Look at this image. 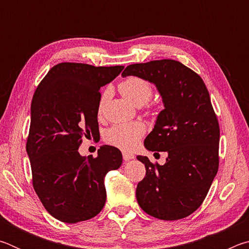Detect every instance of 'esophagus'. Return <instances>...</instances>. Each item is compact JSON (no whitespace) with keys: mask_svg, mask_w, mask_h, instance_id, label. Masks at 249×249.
Here are the masks:
<instances>
[{"mask_svg":"<svg viewBox=\"0 0 249 249\" xmlns=\"http://www.w3.org/2000/svg\"><path fill=\"white\" fill-rule=\"evenodd\" d=\"M134 158H135V156L133 154L126 153V151H124V153H123V159L125 160V161H128V160L134 159Z\"/></svg>","mask_w":249,"mask_h":249,"instance_id":"obj_1","label":"esophagus"}]
</instances>
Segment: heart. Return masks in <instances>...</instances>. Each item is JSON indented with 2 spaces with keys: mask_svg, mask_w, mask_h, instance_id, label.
Returning a JSON list of instances; mask_svg holds the SVG:
<instances>
[{
  "mask_svg": "<svg viewBox=\"0 0 249 249\" xmlns=\"http://www.w3.org/2000/svg\"><path fill=\"white\" fill-rule=\"evenodd\" d=\"M121 93L123 94L129 102L142 107L151 99L154 90L151 84L146 80L138 77H128L122 81L119 86ZM107 93L101 98L99 105V113L102 112ZM146 127L141 122H132V123L115 124L109 127L105 133V141L109 145L119 147L121 149L130 150L137 145L140 138L145 134Z\"/></svg>",
  "mask_w": 249,
  "mask_h": 249,
  "instance_id": "heart-1",
  "label": "heart"
}]
</instances>
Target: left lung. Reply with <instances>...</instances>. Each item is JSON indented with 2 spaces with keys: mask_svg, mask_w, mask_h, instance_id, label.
<instances>
[{
  "mask_svg": "<svg viewBox=\"0 0 249 249\" xmlns=\"http://www.w3.org/2000/svg\"><path fill=\"white\" fill-rule=\"evenodd\" d=\"M122 75L154 83L165 107L144 145L168 158L160 166L137 156L146 168L138 204L159 220L187 217L204 201L218 169L220 126L209 91L199 74L172 59L129 65Z\"/></svg>",
  "mask_w": 249,
  "mask_h": 249,
  "instance_id": "left-lung-1",
  "label": "left lung"
}]
</instances>
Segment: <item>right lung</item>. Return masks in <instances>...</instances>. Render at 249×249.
Returning a JSON list of instances; mask_svg holds the SVG:
<instances>
[{
    "label": "right lung",
    "instance_id": "obj_1",
    "mask_svg": "<svg viewBox=\"0 0 249 249\" xmlns=\"http://www.w3.org/2000/svg\"><path fill=\"white\" fill-rule=\"evenodd\" d=\"M123 69L61 62L48 71L33 96L26 142L33 187L59 221L90 220L105 204L104 177L121 167L122 153L104 145L94 158L83 157L78 149L83 137L99 133L100 88Z\"/></svg>",
    "mask_w": 249,
    "mask_h": 249
}]
</instances>
